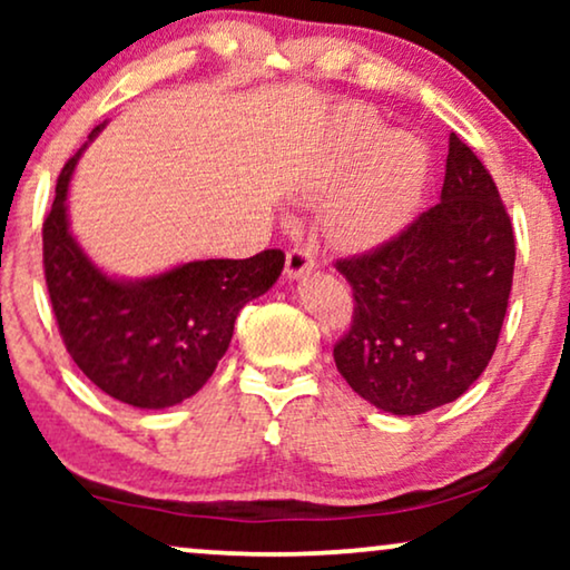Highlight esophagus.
<instances>
[{
	"mask_svg": "<svg viewBox=\"0 0 570 570\" xmlns=\"http://www.w3.org/2000/svg\"><path fill=\"white\" fill-rule=\"evenodd\" d=\"M316 267V259L314 254L308 252V248H291L285 256V275L291 279H298L303 275H308L311 269Z\"/></svg>",
	"mask_w": 570,
	"mask_h": 570,
	"instance_id": "34e87169",
	"label": "esophagus"
}]
</instances>
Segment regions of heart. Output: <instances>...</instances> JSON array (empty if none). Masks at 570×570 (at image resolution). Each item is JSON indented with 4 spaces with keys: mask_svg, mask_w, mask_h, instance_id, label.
I'll use <instances>...</instances> for the list:
<instances>
[{
    "mask_svg": "<svg viewBox=\"0 0 570 570\" xmlns=\"http://www.w3.org/2000/svg\"><path fill=\"white\" fill-rule=\"evenodd\" d=\"M368 155L326 209V233L342 246H376L402 230L415 209L428 176L423 142L407 135H386V127L365 108H350L337 119L330 168L311 184L308 197L337 191L342 178Z\"/></svg>",
    "mask_w": 570,
    "mask_h": 570,
    "instance_id": "obj_1",
    "label": "heart"
}]
</instances>
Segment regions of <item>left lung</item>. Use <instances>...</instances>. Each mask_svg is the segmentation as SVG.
Segmentation results:
<instances>
[{
  "mask_svg": "<svg viewBox=\"0 0 570 570\" xmlns=\"http://www.w3.org/2000/svg\"><path fill=\"white\" fill-rule=\"evenodd\" d=\"M513 262L493 176L451 131L439 205L386 244L334 264L355 298L353 324L334 345L337 371L392 415L459 400L495 353Z\"/></svg>",
  "mask_w": 570,
  "mask_h": 570,
  "instance_id": "left-lung-1",
  "label": "left lung"
}]
</instances>
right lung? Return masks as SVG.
I'll list each match as a JSON object with an SVG mask.
<instances>
[{"mask_svg":"<svg viewBox=\"0 0 570 570\" xmlns=\"http://www.w3.org/2000/svg\"><path fill=\"white\" fill-rule=\"evenodd\" d=\"M104 127L90 131V142ZM80 153L61 168L43 220V272L59 334L100 392L139 410L174 407L207 384L238 311L277 283L285 254L186 262L145 279L106 275L69 233L67 194Z\"/></svg>","mask_w":570,"mask_h":570,"instance_id":"1","label":"right lung"}]
</instances>
